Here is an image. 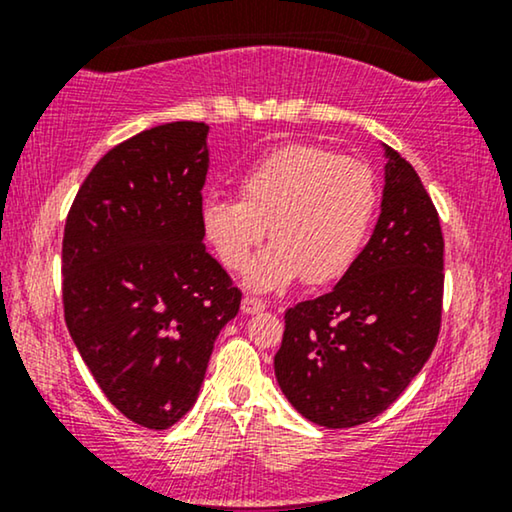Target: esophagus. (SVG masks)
Here are the masks:
<instances>
[{
  "label": "esophagus",
  "mask_w": 512,
  "mask_h": 512,
  "mask_svg": "<svg viewBox=\"0 0 512 512\" xmlns=\"http://www.w3.org/2000/svg\"><path fill=\"white\" fill-rule=\"evenodd\" d=\"M263 310H265L263 300L251 298V296H247V298L242 300V312H244V314H258V312H263Z\"/></svg>",
  "instance_id": "esophagus-1"
}]
</instances>
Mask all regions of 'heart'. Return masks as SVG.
<instances>
[{
	"label": "heart",
	"mask_w": 512,
	"mask_h": 512,
	"mask_svg": "<svg viewBox=\"0 0 512 512\" xmlns=\"http://www.w3.org/2000/svg\"><path fill=\"white\" fill-rule=\"evenodd\" d=\"M240 193L207 195L200 223L230 270L247 268L270 226L275 242L247 275L254 291H284L303 277L310 284L338 279L359 256L377 205L368 165L310 144L256 160Z\"/></svg>",
	"instance_id": "b5f03b06"
}]
</instances>
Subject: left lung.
<instances>
[{
  "mask_svg": "<svg viewBox=\"0 0 512 512\" xmlns=\"http://www.w3.org/2000/svg\"><path fill=\"white\" fill-rule=\"evenodd\" d=\"M382 146L384 188L373 235L333 291L286 312L275 375L312 424L349 429L380 415L436 347L443 233L415 167Z\"/></svg>",
  "mask_w": 512,
  "mask_h": 512,
  "instance_id": "1",
  "label": "left lung"
}]
</instances>
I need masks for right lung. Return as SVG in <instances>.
Segmentation results:
<instances>
[{"label": "right lung", "instance_id": "add662e5", "mask_svg": "<svg viewBox=\"0 0 512 512\" xmlns=\"http://www.w3.org/2000/svg\"><path fill=\"white\" fill-rule=\"evenodd\" d=\"M209 125L177 121L93 167L62 240L65 321L104 396L130 422L170 429L198 401L242 293L205 249Z\"/></svg>", "mask_w": 512, "mask_h": 512}]
</instances>
